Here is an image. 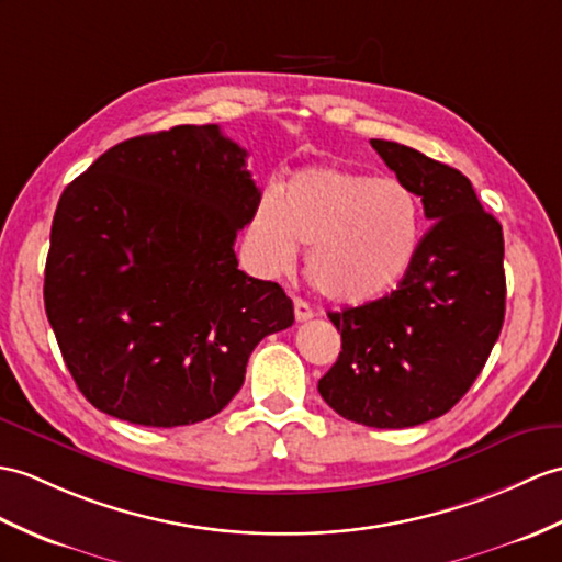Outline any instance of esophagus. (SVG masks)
<instances>
[{"mask_svg":"<svg viewBox=\"0 0 562 562\" xmlns=\"http://www.w3.org/2000/svg\"><path fill=\"white\" fill-rule=\"evenodd\" d=\"M294 318H296L299 323H304V321H311V318H313V308L304 302V299H294Z\"/></svg>","mask_w":562,"mask_h":562,"instance_id":"obj_1","label":"esophagus"}]
</instances>
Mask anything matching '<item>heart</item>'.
Masks as SVG:
<instances>
[{"label":"heart","mask_w":562,"mask_h":562,"mask_svg":"<svg viewBox=\"0 0 562 562\" xmlns=\"http://www.w3.org/2000/svg\"><path fill=\"white\" fill-rule=\"evenodd\" d=\"M249 237L272 272L306 246V276L337 304H367L407 276L422 241V205L397 177L306 167L258 203Z\"/></svg>","instance_id":"b5f03b06"}]
</instances>
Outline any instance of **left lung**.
I'll list each match as a JSON object with an SVG mask.
<instances>
[{
    "label": "left lung",
    "mask_w": 562,
    "mask_h": 562,
    "mask_svg": "<svg viewBox=\"0 0 562 562\" xmlns=\"http://www.w3.org/2000/svg\"><path fill=\"white\" fill-rule=\"evenodd\" d=\"M371 146L419 195L430 227L395 292L328 313L342 351L318 393L349 422L409 428L450 412L498 340L503 227L454 167L395 140L373 138Z\"/></svg>",
    "instance_id": "obj_1"
}]
</instances>
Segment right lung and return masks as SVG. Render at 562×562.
Here are the masks:
<instances>
[{
	"label": "right lung",
	"instance_id": "add662e5",
	"mask_svg": "<svg viewBox=\"0 0 562 562\" xmlns=\"http://www.w3.org/2000/svg\"><path fill=\"white\" fill-rule=\"evenodd\" d=\"M258 203L246 150L217 124L116 143L64 189L45 311L95 409L172 428L239 393L256 345L294 323L282 286L234 254Z\"/></svg>",
	"mask_w": 562,
	"mask_h": 562
}]
</instances>
